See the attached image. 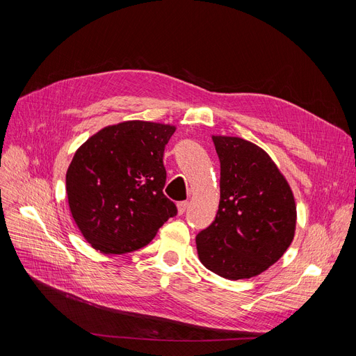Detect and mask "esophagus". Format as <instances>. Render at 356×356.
Segmentation results:
<instances>
[{"mask_svg": "<svg viewBox=\"0 0 356 356\" xmlns=\"http://www.w3.org/2000/svg\"><path fill=\"white\" fill-rule=\"evenodd\" d=\"M177 207H178V213H179V214H184L185 210L188 209V201H179L178 204H177Z\"/></svg>", "mask_w": 356, "mask_h": 356, "instance_id": "obj_1", "label": "esophagus"}]
</instances>
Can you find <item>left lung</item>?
<instances>
[{"label":"left lung","instance_id":"obj_1","mask_svg":"<svg viewBox=\"0 0 356 356\" xmlns=\"http://www.w3.org/2000/svg\"><path fill=\"white\" fill-rule=\"evenodd\" d=\"M220 159V202L214 222L197 238L201 264L227 280L259 275L294 239L293 191L259 146L213 136Z\"/></svg>","mask_w":356,"mask_h":356}]
</instances>
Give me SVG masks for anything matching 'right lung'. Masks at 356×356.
Wrapping results in <instances>:
<instances>
[{
  "mask_svg": "<svg viewBox=\"0 0 356 356\" xmlns=\"http://www.w3.org/2000/svg\"><path fill=\"white\" fill-rule=\"evenodd\" d=\"M174 126L131 120L83 143L66 172L67 202L94 249L127 253L146 246L177 206L163 194V150Z\"/></svg>",
  "mask_w": 356,
  "mask_h": 356,
  "instance_id": "add662e5",
  "label": "right lung"
}]
</instances>
